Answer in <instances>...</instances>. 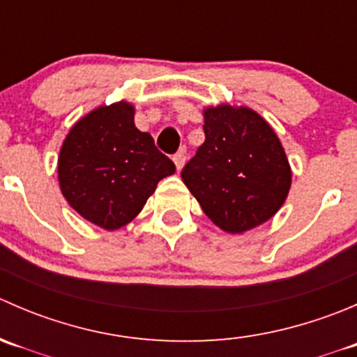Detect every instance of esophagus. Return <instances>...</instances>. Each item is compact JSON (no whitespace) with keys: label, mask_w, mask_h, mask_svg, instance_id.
<instances>
[{"label":"esophagus","mask_w":357,"mask_h":357,"mask_svg":"<svg viewBox=\"0 0 357 357\" xmlns=\"http://www.w3.org/2000/svg\"><path fill=\"white\" fill-rule=\"evenodd\" d=\"M172 160H174L176 169H178V171H181L183 165H185V162H186V153L185 152H178L174 157H172Z\"/></svg>","instance_id":"esophagus-1"}]
</instances>
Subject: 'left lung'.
<instances>
[{"label":"left lung","mask_w":357,"mask_h":357,"mask_svg":"<svg viewBox=\"0 0 357 357\" xmlns=\"http://www.w3.org/2000/svg\"><path fill=\"white\" fill-rule=\"evenodd\" d=\"M205 142L181 178L202 211L226 233L271 219L287 200L291 169L271 126L248 107L204 110Z\"/></svg>","instance_id":"obj_1"}]
</instances>
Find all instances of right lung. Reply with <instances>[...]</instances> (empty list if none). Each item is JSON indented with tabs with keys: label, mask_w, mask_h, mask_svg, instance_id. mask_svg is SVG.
<instances>
[{
	"label": "right lung",
	"mask_w": 357,
	"mask_h": 357,
	"mask_svg": "<svg viewBox=\"0 0 357 357\" xmlns=\"http://www.w3.org/2000/svg\"><path fill=\"white\" fill-rule=\"evenodd\" d=\"M169 157L135 126L128 102L79 119L60 149L59 183L72 208L103 229H119L142 212L157 183L174 174Z\"/></svg>",
	"instance_id": "1"
}]
</instances>
